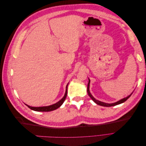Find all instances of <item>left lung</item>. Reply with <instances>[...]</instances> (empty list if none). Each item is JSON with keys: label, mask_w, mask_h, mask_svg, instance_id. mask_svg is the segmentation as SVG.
I'll list each match as a JSON object with an SVG mask.
<instances>
[{"label": "left lung", "mask_w": 146, "mask_h": 146, "mask_svg": "<svg viewBox=\"0 0 146 146\" xmlns=\"http://www.w3.org/2000/svg\"><path fill=\"white\" fill-rule=\"evenodd\" d=\"M90 80L89 79V82H88V87H87V92H88V95H89V96L90 97V98H91V99L93 100L94 102L96 104H97L98 105H101V106H103V107H112V106H115V105H119V104H121L123 102H125L128 99H129L130 96L131 95V94L128 97H127V98H123L120 100H119L118 102H115V103H113V104H106V103H104V102H100L99 100H96L95 98H94V97L92 96L91 95V94L90 93V90H89V88H90Z\"/></svg>", "instance_id": "1"}]
</instances>
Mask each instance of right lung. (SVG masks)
Wrapping results in <instances>:
<instances>
[{
  "mask_svg": "<svg viewBox=\"0 0 146 146\" xmlns=\"http://www.w3.org/2000/svg\"><path fill=\"white\" fill-rule=\"evenodd\" d=\"M68 83L67 86H66V90L65 94H64L63 98H62V99H61L59 102H58L54 104V105L47 106V107H30V106L27 105L26 104L25 105H27V107L29 108H30L31 110H34V111H54V110L59 108L64 102L65 99H66V96H67V94H68Z\"/></svg>",
  "mask_w": 146,
  "mask_h": 146,
  "instance_id": "1",
  "label": "right lung"
}]
</instances>
